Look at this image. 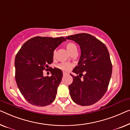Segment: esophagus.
Returning <instances> with one entry per match:
<instances>
[{"mask_svg": "<svg viewBox=\"0 0 130 130\" xmlns=\"http://www.w3.org/2000/svg\"><path fill=\"white\" fill-rule=\"evenodd\" d=\"M68 74L67 73H66V72H63V76H65V75H67Z\"/></svg>", "mask_w": 130, "mask_h": 130, "instance_id": "34e87169", "label": "esophagus"}]
</instances>
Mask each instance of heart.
<instances>
[{
    "instance_id": "1",
    "label": "heart",
    "mask_w": 130,
    "mask_h": 130,
    "mask_svg": "<svg viewBox=\"0 0 130 130\" xmlns=\"http://www.w3.org/2000/svg\"><path fill=\"white\" fill-rule=\"evenodd\" d=\"M65 46L67 48L68 51H69V53L71 54H72L74 53L77 52V46L76 44L73 43L72 42H68L65 44ZM56 53L57 51L56 50H54L53 53V58H55L56 57ZM73 67V64H72L71 63H67V62H63L61 63V64H59L58 66V68L59 69H61L65 72H68L70 71L72 69V68Z\"/></svg>"
}]
</instances>
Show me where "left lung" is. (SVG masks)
I'll return each mask as SVG.
<instances>
[{
	"instance_id": "obj_1",
	"label": "left lung",
	"mask_w": 130,
	"mask_h": 130,
	"mask_svg": "<svg viewBox=\"0 0 130 130\" xmlns=\"http://www.w3.org/2000/svg\"><path fill=\"white\" fill-rule=\"evenodd\" d=\"M66 38L76 42L81 50L78 65L73 70L79 75L71 74L73 80L69 85L71 97L80 106L92 105L101 99L107 90L112 73L109 53L104 44L89 34L72 35Z\"/></svg>"
}]
</instances>
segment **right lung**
<instances>
[{"label":"right lung","mask_w":130,"mask_h":130,"mask_svg":"<svg viewBox=\"0 0 130 130\" xmlns=\"http://www.w3.org/2000/svg\"><path fill=\"white\" fill-rule=\"evenodd\" d=\"M64 41L63 37H35L27 41L15 55V81L21 93L32 105L45 106L55 100L62 72L51 68V76L44 77L43 71L53 62V51Z\"/></svg>","instance_id":"obj_1"}]
</instances>
